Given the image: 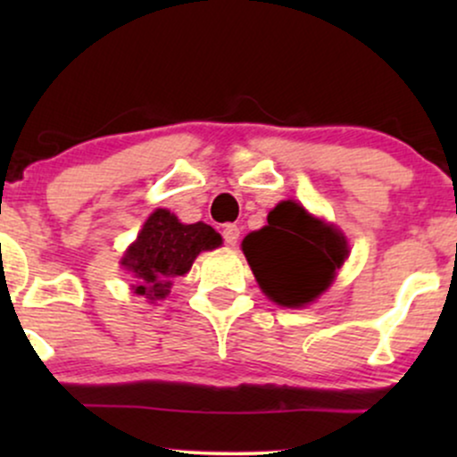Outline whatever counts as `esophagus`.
Listing matches in <instances>:
<instances>
[{
	"label": "esophagus",
	"mask_w": 457,
	"mask_h": 457,
	"mask_svg": "<svg viewBox=\"0 0 457 457\" xmlns=\"http://www.w3.org/2000/svg\"><path fill=\"white\" fill-rule=\"evenodd\" d=\"M238 238H240V229L236 228L234 223L225 225V228H223V240H225V243L234 246L236 243H238Z\"/></svg>",
	"instance_id": "esophagus-1"
}]
</instances>
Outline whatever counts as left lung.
Here are the masks:
<instances>
[{
    "label": "left lung",
    "instance_id": "left-lung-1",
    "mask_svg": "<svg viewBox=\"0 0 457 457\" xmlns=\"http://www.w3.org/2000/svg\"><path fill=\"white\" fill-rule=\"evenodd\" d=\"M266 221L245 236V258L272 303L305 307L328 290L348 258V240L292 199L277 204Z\"/></svg>",
    "mask_w": 457,
    "mask_h": 457
}]
</instances>
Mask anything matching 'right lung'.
I'll return each mask as SVG.
<instances>
[{"label": "right lung", "mask_w": 457, "mask_h": 457, "mask_svg": "<svg viewBox=\"0 0 457 457\" xmlns=\"http://www.w3.org/2000/svg\"><path fill=\"white\" fill-rule=\"evenodd\" d=\"M221 243L211 225L180 223L174 212L156 208L120 264L135 277V295L162 301L174 286V277H185L202 251L217 249Z\"/></svg>", "instance_id": "right-lung-1"}]
</instances>
